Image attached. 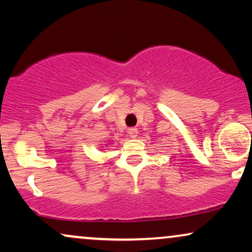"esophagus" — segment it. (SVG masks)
<instances>
[{"label":"esophagus","mask_w":252,"mask_h":252,"mask_svg":"<svg viewBox=\"0 0 252 252\" xmlns=\"http://www.w3.org/2000/svg\"><path fill=\"white\" fill-rule=\"evenodd\" d=\"M128 134H129V136L131 138H135L136 136H137V134H138V130L136 129V128H129L128 129Z\"/></svg>","instance_id":"1"}]
</instances>
